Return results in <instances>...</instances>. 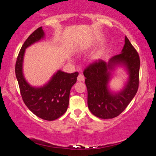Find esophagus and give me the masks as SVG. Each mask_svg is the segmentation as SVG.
<instances>
[{"label": "esophagus", "instance_id": "obj_1", "mask_svg": "<svg viewBox=\"0 0 156 156\" xmlns=\"http://www.w3.org/2000/svg\"><path fill=\"white\" fill-rule=\"evenodd\" d=\"M84 75H82V74H79L78 76H77V81L78 82H84Z\"/></svg>", "mask_w": 156, "mask_h": 156}]
</instances>
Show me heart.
<instances>
[{
    "instance_id": "b5f03b06",
    "label": "heart",
    "mask_w": 156,
    "mask_h": 156,
    "mask_svg": "<svg viewBox=\"0 0 156 156\" xmlns=\"http://www.w3.org/2000/svg\"><path fill=\"white\" fill-rule=\"evenodd\" d=\"M100 57H101V53H100V52H97L92 55L91 59L92 61H97L100 58Z\"/></svg>"
}]
</instances>
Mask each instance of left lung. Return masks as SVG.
<instances>
[{
  "instance_id": "obj_1",
  "label": "left lung",
  "mask_w": 156,
  "mask_h": 156,
  "mask_svg": "<svg viewBox=\"0 0 156 156\" xmlns=\"http://www.w3.org/2000/svg\"><path fill=\"white\" fill-rule=\"evenodd\" d=\"M118 67L127 72V82L120 90H112L110 82L112 72ZM140 59L126 36L125 44L119 55L108 62L99 59L84 71L87 88L89 109L98 118L110 119L122 113L135 97L138 88Z\"/></svg>"
}]
</instances>
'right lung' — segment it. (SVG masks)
<instances>
[{"label":"right lung","instance_id":"obj_1","mask_svg":"<svg viewBox=\"0 0 156 156\" xmlns=\"http://www.w3.org/2000/svg\"><path fill=\"white\" fill-rule=\"evenodd\" d=\"M45 37L40 27L33 32L19 52L16 64V75L23 100L27 107L36 116L44 120L53 121L65 114L69 105V93L76 82L78 72L66 73L58 69L45 84L32 86L23 74V61L25 50Z\"/></svg>","mask_w":156,"mask_h":156}]
</instances>
